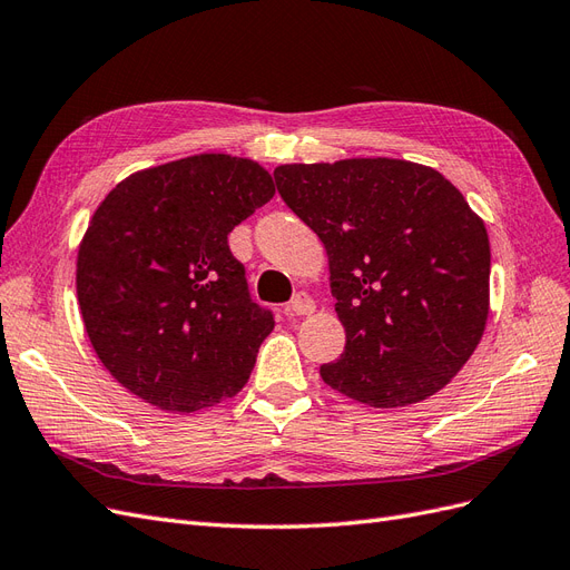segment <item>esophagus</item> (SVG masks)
Masks as SVG:
<instances>
[{"label":"esophagus","mask_w":570,"mask_h":570,"mask_svg":"<svg viewBox=\"0 0 570 570\" xmlns=\"http://www.w3.org/2000/svg\"><path fill=\"white\" fill-rule=\"evenodd\" d=\"M316 312V304L314 299L306 295V292H299V295L292 297V302L287 304V314L289 316H308Z\"/></svg>","instance_id":"34e87169"}]
</instances>
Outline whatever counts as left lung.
I'll return each instance as SVG.
<instances>
[{
    "label": "left lung",
    "mask_w": 570,
    "mask_h": 570,
    "mask_svg": "<svg viewBox=\"0 0 570 570\" xmlns=\"http://www.w3.org/2000/svg\"><path fill=\"white\" fill-rule=\"evenodd\" d=\"M285 204L325 247L344 352L325 385L373 409L452 383L490 314V237L440 170L390 157L283 164Z\"/></svg>",
    "instance_id": "8db88e82"
}]
</instances>
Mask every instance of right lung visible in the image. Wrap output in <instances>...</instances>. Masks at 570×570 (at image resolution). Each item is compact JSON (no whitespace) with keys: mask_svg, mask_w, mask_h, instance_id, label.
I'll return each instance as SVG.
<instances>
[{"mask_svg":"<svg viewBox=\"0 0 570 570\" xmlns=\"http://www.w3.org/2000/svg\"><path fill=\"white\" fill-rule=\"evenodd\" d=\"M275 195L268 170L195 154L120 180L85 230L76 289L105 368L161 411L195 413L243 390L273 316L247 292L230 230Z\"/></svg>","mask_w":570,"mask_h":570,"instance_id":"right-lung-1","label":"right lung"}]
</instances>
